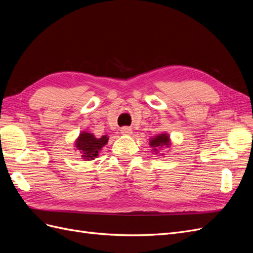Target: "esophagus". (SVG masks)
<instances>
[{
    "label": "esophagus",
    "mask_w": 253,
    "mask_h": 253,
    "mask_svg": "<svg viewBox=\"0 0 253 253\" xmlns=\"http://www.w3.org/2000/svg\"><path fill=\"white\" fill-rule=\"evenodd\" d=\"M120 132H121V134H124V135H131L133 133V129L131 127L124 126V127H121Z\"/></svg>",
    "instance_id": "obj_1"
}]
</instances>
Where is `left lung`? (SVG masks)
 Wrapping results in <instances>:
<instances>
[{"label": "left lung", "instance_id": "obj_1", "mask_svg": "<svg viewBox=\"0 0 253 253\" xmlns=\"http://www.w3.org/2000/svg\"><path fill=\"white\" fill-rule=\"evenodd\" d=\"M149 144L153 148V153L156 155H165L163 153H160L164 148L171 147V139L169 134L163 133L153 137L150 139Z\"/></svg>", "mask_w": 253, "mask_h": 253}]
</instances>
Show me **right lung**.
<instances>
[{
  "label": "right lung",
  "instance_id": "add662e5",
  "mask_svg": "<svg viewBox=\"0 0 253 253\" xmlns=\"http://www.w3.org/2000/svg\"><path fill=\"white\" fill-rule=\"evenodd\" d=\"M108 135H103L100 138H96L94 134L83 131L75 141L76 150H78L83 160H93L97 158L99 152L108 143Z\"/></svg>",
  "mask_w": 253,
  "mask_h": 253
}]
</instances>
